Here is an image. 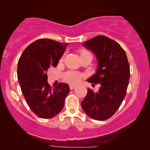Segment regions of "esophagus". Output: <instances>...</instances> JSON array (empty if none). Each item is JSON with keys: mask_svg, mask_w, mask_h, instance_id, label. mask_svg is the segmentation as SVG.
<instances>
[{"mask_svg": "<svg viewBox=\"0 0 150 150\" xmlns=\"http://www.w3.org/2000/svg\"><path fill=\"white\" fill-rule=\"evenodd\" d=\"M70 89L71 90H72V89H74V88H76V86H75V85H70Z\"/></svg>", "mask_w": 150, "mask_h": 150, "instance_id": "1", "label": "esophagus"}]
</instances>
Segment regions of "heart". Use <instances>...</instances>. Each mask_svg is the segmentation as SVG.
I'll return each mask as SVG.
<instances>
[{
    "instance_id": "heart-1",
    "label": "heart",
    "mask_w": 150,
    "mask_h": 150,
    "mask_svg": "<svg viewBox=\"0 0 150 150\" xmlns=\"http://www.w3.org/2000/svg\"><path fill=\"white\" fill-rule=\"evenodd\" d=\"M79 52H80V55H83V54L86 53H91L90 52L87 51L86 50H81ZM62 60H63V58L61 59V61ZM82 76H83L82 74H79V72L74 71H69L64 74L63 77L64 81H66L67 83H71V84H76V83H79Z\"/></svg>"
}]
</instances>
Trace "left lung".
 Segmentation results:
<instances>
[{
    "label": "left lung",
    "instance_id": "1",
    "mask_svg": "<svg viewBox=\"0 0 150 150\" xmlns=\"http://www.w3.org/2000/svg\"><path fill=\"white\" fill-rule=\"evenodd\" d=\"M93 52L98 62L96 74L88 83H100L98 91L88 88L81 106L89 117L102 121L114 115L126 95L130 66L125 50L117 42L105 36H97L83 43Z\"/></svg>",
    "mask_w": 150,
    "mask_h": 150
}]
</instances>
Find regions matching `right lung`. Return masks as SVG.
I'll use <instances>...</instances> for the list:
<instances>
[{"label": "right lung", "mask_w": 150, "mask_h": 150, "mask_svg": "<svg viewBox=\"0 0 150 150\" xmlns=\"http://www.w3.org/2000/svg\"><path fill=\"white\" fill-rule=\"evenodd\" d=\"M67 45L50 39L38 40L18 59L17 76L22 92L30 109L42 119L59 113L70 91L68 85L63 83L52 88L46 74L50 67H56Z\"/></svg>", "instance_id": "right-lung-1"}]
</instances>
